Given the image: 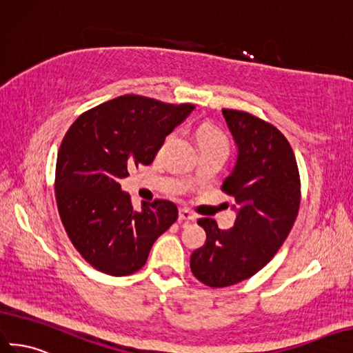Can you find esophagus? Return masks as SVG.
Here are the masks:
<instances>
[{"label":"esophagus","instance_id":"esophagus-1","mask_svg":"<svg viewBox=\"0 0 353 353\" xmlns=\"http://www.w3.org/2000/svg\"><path fill=\"white\" fill-rule=\"evenodd\" d=\"M196 216L194 213H190L188 208H180L179 210V220L180 221H194Z\"/></svg>","mask_w":353,"mask_h":353}]
</instances>
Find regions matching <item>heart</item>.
Wrapping results in <instances>:
<instances>
[{
    "label": "heart",
    "mask_w": 353,
    "mask_h": 353,
    "mask_svg": "<svg viewBox=\"0 0 353 353\" xmlns=\"http://www.w3.org/2000/svg\"><path fill=\"white\" fill-rule=\"evenodd\" d=\"M195 136H196V142H198V146H199V150H207V149H221V150H226L228 152V146H229V142H228V137L226 134L221 132L220 128H217L216 125L213 124H208V123H204L201 124L199 127H196L195 130ZM177 137V133L173 132V133H168L164 140H163V148H167L170 146L171 143L174 142Z\"/></svg>",
    "instance_id": "obj_1"
}]
</instances>
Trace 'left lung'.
<instances>
[{"mask_svg": "<svg viewBox=\"0 0 353 353\" xmlns=\"http://www.w3.org/2000/svg\"><path fill=\"white\" fill-rule=\"evenodd\" d=\"M221 112L238 148L235 167L221 186L235 199L236 219L228 230L213 219H199L207 239L190 256L195 278L213 288L238 284L266 266L287 239L300 205L299 168L285 136L243 110Z\"/></svg>", "mask_w": 353, "mask_h": 353, "instance_id": "8db88e82", "label": "left lung"}]
</instances>
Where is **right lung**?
<instances>
[{
  "mask_svg": "<svg viewBox=\"0 0 353 353\" xmlns=\"http://www.w3.org/2000/svg\"><path fill=\"white\" fill-rule=\"evenodd\" d=\"M194 108L125 94L87 110L68 130L57 154L56 203L70 243L94 269L134 274L177 220V207L165 199L136 211L118 182L134 165L152 163Z\"/></svg>",
  "mask_w": 353,
  "mask_h": 353,
  "instance_id": "add662e5",
  "label": "right lung"
}]
</instances>
